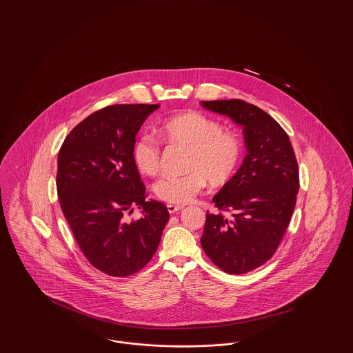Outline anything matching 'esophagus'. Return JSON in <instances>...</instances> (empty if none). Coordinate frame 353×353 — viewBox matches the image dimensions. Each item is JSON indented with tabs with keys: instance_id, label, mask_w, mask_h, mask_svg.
I'll use <instances>...</instances> for the list:
<instances>
[{
	"instance_id": "obj_1",
	"label": "esophagus",
	"mask_w": 353,
	"mask_h": 353,
	"mask_svg": "<svg viewBox=\"0 0 353 353\" xmlns=\"http://www.w3.org/2000/svg\"><path fill=\"white\" fill-rule=\"evenodd\" d=\"M167 208H168V212L170 213V214H173V213H177L179 210H181V209H183V206H179V205H170V203H169Z\"/></svg>"
}]
</instances>
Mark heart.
I'll use <instances>...</instances> for the list:
<instances>
[{
    "mask_svg": "<svg viewBox=\"0 0 353 353\" xmlns=\"http://www.w3.org/2000/svg\"><path fill=\"white\" fill-rule=\"evenodd\" d=\"M160 134L170 144L189 148L181 176H164L154 186L159 200L172 205H184L200 194L206 183L222 186L234 176L242 157V141L230 131H225L216 119L197 111H188L165 119ZM132 157L143 174L154 176L161 167L160 144L151 136L136 139Z\"/></svg>",
    "mask_w": 353,
    "mask_h": 353,
    "instance_id": "1",
    "label": "heart"
}]
</instances>
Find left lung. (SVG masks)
<instances>
[{"label": "left lung", "mask_w": 353, "mask_h": 353, "mask_svg": "<svg viewBox=\"0 0 353 353\" xmlns=\"http://www.w3.org/2000/svg\"><path fill=\"white\" fill-rule=\"evenodd\" d=\"M201 104L241 124L248 150L213 199L221 213L206 212L202 249L225 272L246 274L266 263L285 235L299 192L298 161L288 134L259 107L241 99Z\"/></svg>", "instance_id": "8db88e82"}]
</instances>
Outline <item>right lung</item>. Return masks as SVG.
Returning a JSON list of instances; mask_svg holds the SVG:
<instances>
[{
    "label": "right lung",
    "instance_id": "1",
    "mask_svg": "<svg viewBox=\"0 0 353 353\" xmlns=\"http://www.w3.org/2000/svg\"><path fill=\"white\" fill-rule=\"evenodd\" d=\"M160 104H115L82 120L58 153L57 190L63 216L88 262L110 276L144 269L169 219L167 206L147 201L134 165L136 134ZM143 209L141 219L125 214Z\"/></svg>",
    "mask_w": 353,
    "mask_h": 353
}]
</instances>
